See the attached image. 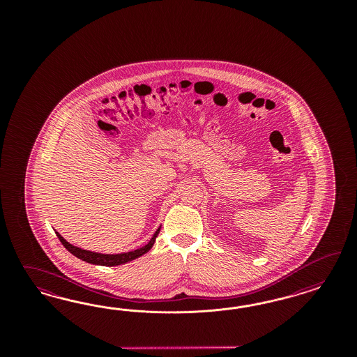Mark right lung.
Masks as SVG:
<instances>
[{
    "label": "right lung",
    "instance_id": "1",
    "mask_svg": "<svg viewBox=\"0 0 357 357\" xmlns=\"http://www.w3.org/2000/svg\"><path fill=\"white\" fill-rule=\"evenodd\" d=\"M160 229H161V227H158V230L154 233V236L151 237V241H149V243H148V245H145L144 248L133 250V251H130V252H124V254H115V255H109V254H98V252H93V251L78 249L76 246L70 245L69 242H66L64 238L61 237L59 233H56V234H57V237L60 239V242L64 245L65 249L68 250V251H70V252H72L75 257H77V258L85 260L87 263H91V264H98V266H106V267H111V266H119V264H124V263L130 261V260L136 259V258H139L141 255H144L145 252H148V251L151 249V246H153V243H154V241H155V237L158 236Z\"/></svg>",
    "mask_w": 357,
    "mask_h": 357
}]
</instances>
